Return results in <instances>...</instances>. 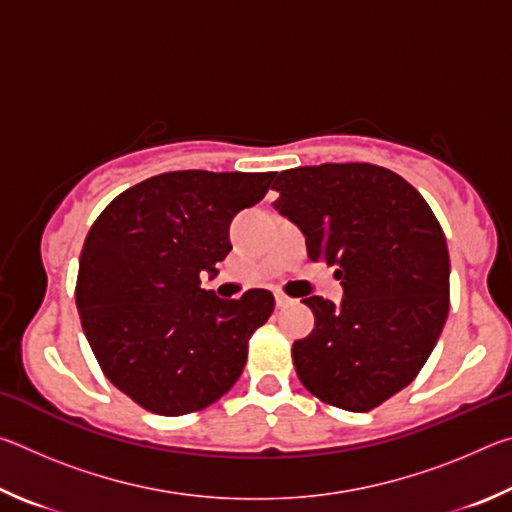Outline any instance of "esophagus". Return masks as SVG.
I'll return each instance as SVG.
<instances>
[{"label": "esophagus", "instance_id": "1", "mask_svg": "<svg viewBox=\"0 0 512 512\" xmlns=\"http://www.w3.org/2000/svg\"><path fill=\"white\" fill-rule=\"evenodd\" d=\"M289 302H291L289 296H284L282 291H275V305H277V307H287Z\"/></svg>", "mask_w": 512, "mask_h": 512}]
</instances>
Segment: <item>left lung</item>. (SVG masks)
Returning <instances> with one entry per match:
<instances>
[{
  "label": "left lung",
  "mask_w": 512,
  "mask_h": 512,
  "mask_svg": "<svg viewBox=\"0 0 512 512\" xmlns=\"http://www.w3.org/2000/svg\"><path fill=\"white\" fill-rule=\"evenodd\" d=\"M275 210L296 223L311 262L339 266L343 300L302 302L316 325L293 343L311 395L370 411L418 375L449 311V253L431 207L402 176L345 162L282 171Z\"/></svg>",
  "instance_id": "8db88e82"
}]
</instances>
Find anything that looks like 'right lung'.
Returning a JSON list of instances; mask_svg holds the SVG:
<instances>
[{
    "label": "right lung",
    "mask_w": 512,
    "mask_h": 512,
    "mask_svg": "<svg viewBox=\"0 0 512 512\" xmlns=\"http://www.w3.org/2000/svg\"><path fill=\"white\" fill-rule=\"evenodd\" d=\"M275 173L171 171L119 194L85 237L76 307L99 366L146 411L185 415L228 393L275 298L223 300L201 273L232 250L230 223Z\"/></svg>",
    "instance_id": "add662e5"
}]
</instances>
